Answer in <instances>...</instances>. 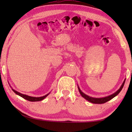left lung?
I'll list each match as a JSON object with an SVG mask.
<instances>
[{
    "instance_id": "1",
    "label": "left lung",
    "mask_w": 132,
    "mask_h": 132,
    "mask_svg": "<svg viewBox=\"0 0 132 132\" xmlns=\"http://www.w3.org/2000/svg\"><path fill=\"white\" fill-rule=\"evenodd\" d=\"M125 81H126V79L124 80L123 83H122L120 89H119L118 91L115 92V93L112 94V95H109V96H107L105 97H103V98H94V97H89V96H88V95H86L85 94H84L83 92H82V91L80 89V88H79V86H78V89H79V93H80V95H82V96L84 97V98H85L86 100H88V102L93 103H95V104H102V103H104L108 102V101L111 100V99H112L113 98V97L117 96V95L120 93V91H121L122 88H123L124 83H125Z\"/></svg>"
}]
</instances>
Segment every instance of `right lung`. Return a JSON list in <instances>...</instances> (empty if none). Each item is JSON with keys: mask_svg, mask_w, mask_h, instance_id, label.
I'll return each instance as SVG.
<instances>
[{"mask_svg": "<svg viewBox=\"0 0 132 132\" xmlns=\"http://www.w3.org/2000/svg\"><path fill=\"white\" fill-rule=\"evenodd\" d=\"M12 89V91H13L14 93L16 94L19 95V96L23 97V98L26 99V100H28V101H30V102H38V101L43 100V99H44L47 96L48 94H49V93H48V94H47L45 95L44 96L40 97H35L29 96V95H25V94H21L20 93H19V92L16 91L15 90H14L13 89Z\"/></svg>", "mask_w": 132, "mask_h": 132, "instance_id": "1", "label": "right lung"}]
</instances>
